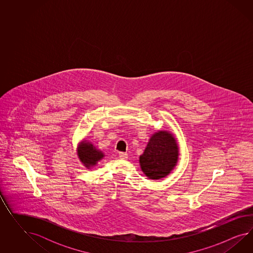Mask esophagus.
Here are the masks:
<instances>
[{"label":"esophagus","mask_w":253,"mask_h":253,"mask_svg":"<svg viewBox=\"0 0 253 253\" xmlns=\"http://www.w3.org/2000/svg\"><path fill=\"white\" fill-rule=\"evenodd\" d=\"M119 157H120L121 159L126 160V159H128V154L124 153V152H120V153H119Z\"/></svg>","instance_id":"obj_1"}]
</instances>
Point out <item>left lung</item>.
<instances>
[{
  "mask_svg": "<svg viewBox=\"0 0 253 253\" xmlns=\"http://www.w3.org/2000/svg\"><path fill=\"white\" fill-rule=\"evenodd\" d=\"M179 161L176 138L169 130H158L150 136L144 153L139 157L142 171L150 180L168 176Z\"/></svg>",
  "mask_w": 253,
  "mask_h": 253,
  "instance_id": "left-lung-1",
  "label": "left lung"
}]
</instances>
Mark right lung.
<instances>
[{
  "label": "right lung",
  "instance_id": "right-lung-1",
  "mask_svg": "<svg viewBox=\"0 0 253 253\" xmlns=\"http://www.w3.org/2000/svg\"><path fill=\"white\" fill-rule=\"evenodd\" d=\"M77 155L86 169L93 168L105 157V154L102 150L97 149L90 141L85 139L77 147Z\"/></svg>",
  "mask_w": 253,
  "mask_h": 253
}]
</instances>
